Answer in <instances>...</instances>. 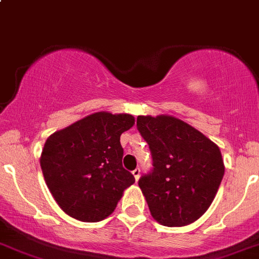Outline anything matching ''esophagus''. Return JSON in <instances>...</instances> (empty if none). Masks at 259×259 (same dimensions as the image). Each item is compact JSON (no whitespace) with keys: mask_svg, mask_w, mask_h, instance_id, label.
<instances>
[{"mask_svg":"<svg viewBox=\"0 0 259 259\" xmlns=\"http://www.w3.org/2000/svg\"><path fill=\"white\" fill-rule=\"evenodd\" d=\"M132 173H133V176H135L136 181H138V178H140V173H141V169H140V168H136V169H133V170H132Z\"/></svg>","mask_w":259,"mask_h":259,"instance_id":"34e87169","label":"esophagus"}]
</instances>
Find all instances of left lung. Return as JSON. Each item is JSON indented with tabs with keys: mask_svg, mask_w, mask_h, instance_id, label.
I'll use <instances>...</instances> for the list:
<instances>
[{
	"mask_svg": "<svg viewBox=\"0 0 259 259\" xmlns=\"http://www.w3.org/2000/svg\"><path fill=\"white\" fill-rule=\"evenodd\" d=\"M137 130L152 154L153 168L138 181L152 217L167 227L198 220L225 175L218 146L172 116H138Z\"/></svg>",
	"mask_w": 259,
	"mask_h": 259,
	"instance_id": "8db88e82",
	"label": "left lung"
}]
</instances>
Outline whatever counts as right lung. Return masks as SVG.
<instances>
[{
    "mask_svg": "<svg viewBox=\"0 0 259 259\" xmlns=\"http://www.w3.org/2000/svg\"><path fill=\"white\" fill-rule=\"evenodd\" d=\"M135 124L131 114L97 112L47 138L41 168L53 198L82 222H98L113 212L135 177L123 168L119 138Z\"/></svg>",
    "mask_w": 259,
    "mask_h": 259,
    "instance_id": "add662e5",
    "label": "right lung"
}]
</instances>
